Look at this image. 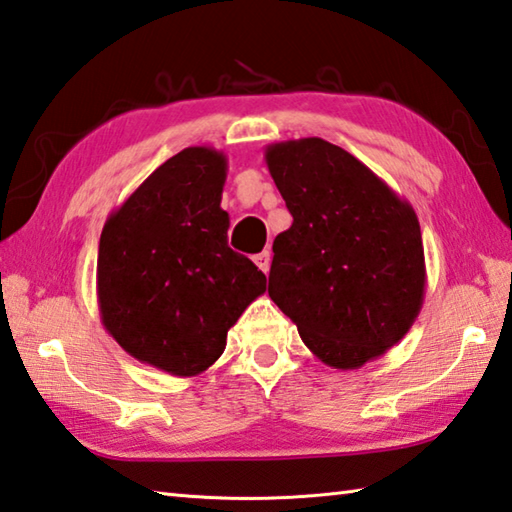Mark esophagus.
I'll list each match as a JSON object with an SVG mask.
<instances>
[{"mask_svg":"<svg viewBox=\"0 0 512 512\" xmlns=\"http://www.w3.org/2000/svg\"><path fill=\"white\" fill-rule=\"evenodd\" d=\"M254 263L258 265V269H260V272H269V263H272V254H269V252H260V254H256L254 256Z\"/></svg>","mask_w":512,"mask_h":512,"instance_id":"esophagus-1","label":"esophagus"}]
</instances>
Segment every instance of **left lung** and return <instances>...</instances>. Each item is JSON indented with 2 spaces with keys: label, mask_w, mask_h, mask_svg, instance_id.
<instances>
[{
  "label": "left lung",
  "mask_w": 512,
  "mask_h": 512,
  "mask_svg": "<svg viewBox=\"0 0 512 512\" xmlns=\"http://www.w3.org/2000/svg\"><path fill=\"white\" fill-rule=\"evenodd\" d=\"M294 223L274 240L269 296L325 365L359 370L397 345L426 296L419 218L352 153L323 138L269 144Z\"/></svg>",
  "instance_id": "left-lung-1"
}]
</instances>
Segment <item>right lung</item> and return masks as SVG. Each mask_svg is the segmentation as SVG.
I'll return each mask as SVG.
<instances>
[{
  "label": "right lung",
  "instance_id": "obj_1",
  "mask_svg": "<svg viewBox=\"0 0 512 512\" xmlns=\"http://www.w3.org/2000/svg\"><path fill=\"white\" fill-rule=\"evenodd\" d=\"M225 180L223 151L182 149L111 211L100 236L104 330L173 376L214 365L229 327L265 292V274L227 245Z\"/></svg>",
  "mask_w": 512,
  "mask_h": 512
}]
</instances>
